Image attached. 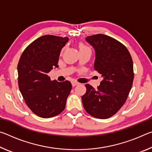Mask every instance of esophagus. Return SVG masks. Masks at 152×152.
I'll use <instances>...</instances> for the list:
<instances>
[{"mask_svg": "<svg viewBox=\"0 0 152 152\" xmlns=\"http://www.w3.org/2000/svg\"><path fill=\"white\" fill-rule=\"evenodd\" d=\"M79 84V82H76V81H72V86H75L76 85H78Z\"/></svg>", "mask_w": 152, "mask_h": 152, "instance_id": "1", "label": "esophagus"}]
</instances>
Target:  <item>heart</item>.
Masks as SVG:
<instances>
[{"mask_svg": "<svg viewBox=\"0 0 152 152\" xmlns=\"http://www.w3.org/2000/svg\"><path fill=\"white\" fill-rule=\"evenodd\" d=\"M79 50L80 51H85V50H91L88 46H86V45H84V43H80L79 44Z\"/></svg>", "mask_w": 152, "mask_h": 152, "instance_id": "heart-1", "label": "heart"}]
</instances>
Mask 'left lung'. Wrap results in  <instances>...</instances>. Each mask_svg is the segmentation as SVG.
Here are the masks:
<instances>
[{"label":"left lung","mask_w":152,"mask_h":152,"mask_svg":"<svg viewBox=\"0 0 152 152\" xmlns=\"http://www.w3.org/2000/svg\"><path fill=\"white\" fill-rule=\"evenodd\" d=\"M96 53L94 68L103 80L97 89L86 84L82 96L86 111L98 119H108L125 104L132 87L134 73L133 60L125 46L103 34L86 37Z\"/></svg>","instance_id":"obj_1"}]
</instances>
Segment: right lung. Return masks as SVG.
<instances>
[{
    "label": "right lung",
    "mask_w": 152,
    "mask_h": 152,
    "mask_svg": "<svg viewBox=\"0 0 152 152\" xmlns=\"http://www.w3.org/2000/svg\"><path fill=\"white\" fill-rule=\"evenodd\" d=\"M68 37L47 35L27 46L17 66L18 84L25 103L42 118L56 116L65 109L70 82L51 81L48 74L58 68L60 51Z\"/></svg>",
    "instance_id": "obj_1"
}]
</instances>
